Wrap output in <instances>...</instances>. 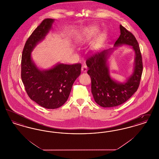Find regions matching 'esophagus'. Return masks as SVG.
Masks as SVG:
<instances>
[{"label":"esophagus","instance_id":"obj_1","mask_svg":"<svg viewBox=\"0 0 159 159\" xmlns=\"http://www.w3.org/2000/svg\"><path fill=\"white\" fill-rule=\"evenodd\" d=\"M87 70H88V67H87V66H86V64H83V66H82V72H86L87 71Z\"/></svg>","mask_w":159,"mask_h":159}]
</instances>
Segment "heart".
Listing matches in <instances>:
<instances>
[{"label":"heart","mask_w":159,"mask_h":159,"mask_svg":"<svg viewBox=\"0 0 159 159\" xmlns=\"http://www.w3.org/2000/svg\"><path fill=\"white\" fill-rule=\"evenodd\" d=\"M97 30L95 27H89L83 31L82 33L79 36V40L80 41H84L93 36L96 34Z\"/></svg>","instance_id":"b5f03b06"}]
</instances>
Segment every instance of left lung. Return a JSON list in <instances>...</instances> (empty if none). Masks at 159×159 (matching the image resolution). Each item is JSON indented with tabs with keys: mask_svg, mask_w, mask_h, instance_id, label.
Returning <instances> with one entry per match:
<instances>
[{
	"mask_svg": "<svg viewBox=\"0 0 159 159\" xmlns=\"http://www.w3.org/2000/svg\"><path fill=\"white\" fill-rule=\"evenodd\" d=\"M120 35L114 48L94 53L86 60L88 74L91 78V92L95 101L102 107L121 105L137 91L143 70L142 56L136 38L120 25ZM123 44L132 45L136 57L133 73L123 83L117 82L109 75L107 63L109 55L117 47Z\"/></svg>",
	"mask_w": 159,
	"mask_h": 159,
	"instance_id": "1",
	"label": "left lung"
}]
</instances>
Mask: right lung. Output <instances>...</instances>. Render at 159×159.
<instances>
[{
  "instance_id": "1",
  "label": "right lung",
  "mask_w": 159,
  "mask_h": 159,
  "mask_svg": "<svg viewBox=\"0 0 159 159\" xmlns=\"http://www.w3.org/2000/svg\"><path fill=\"white\" fill-rule=\"evenodd\" d=\"M54 19H45L27 39L21 58V79L31 99L48 109L62 106L68 99L72 86L80 76L82 66L58 63L48 70H40L31 53L52 29Z\"/></svg>"
}]
</instances>
